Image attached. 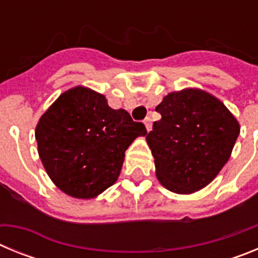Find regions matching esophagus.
<instances>
[{"label": "esophagus", "mask_w": 258, "mask_h": 258, "mask_svg": "<svg viewBox=\"0 0 258 258\" xmlns=\"http://www.w3.org/2000/svg\"><path fill=\"white\" fill-rule=\"evenodd\" d=\"M145 125H146V129H147V132L151 131V127H152L151 118H150V117H146V118H145Z\"/></svg>", "instance_id": "esophagus-1"}]
</instances>
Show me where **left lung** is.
I'll use <instances>...</instances> for the list:
<instances>
[{
  "instance_id": "left-lung-1",
  "label": "left lung",
  "mask_w": 258,
  "mask_h": 258,
  "mask_svg": "<svg viewBox=\"0 0 258 258\" xmlns=\"http://www.w3.org/2000/svg\"><path fill=\"white\" fill-rule=\"evenodd\" d=\"M146 141L164 187L192 194L211 183L231 156L240 125L222 102L202 89L187 88L163 98Z\"/></svg>"
}]
</instances>
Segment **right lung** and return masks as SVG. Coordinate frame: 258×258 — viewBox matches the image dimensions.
I'll return each instance as SVG.
<instances>
[{
    "mask_svg": "<svg viewBox=\"0 0 258 258\" xmlns=\"http://www.w3.org/2000/svg\"><path fill=\"white\" fill-rule=\"evenodd\" d=\"M147 134L125 109H113L103 94L85 86L61 93L35 131L45 170L59 190L93 199L117 181L125 151Z\"/></svg>",
    "mask_w": 258,
    "mask_h": 258,
    "instance_id": "add662e5",
    "label": "right lung"
}]
</instances>
